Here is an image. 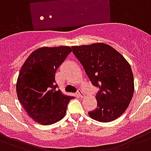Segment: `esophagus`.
Segmentation results:
<instances>
[{
	"label": "esophagus",
	"instance_id": "34e87169",
	"mask_svg": "<svg viewBox=\"0 0 151 151\" xmlns=\"http://www.w3.org/2000/svg\"><path fill=\"white\" fill-rule=\"evenodd\" d=\"M77 96H78V97H80V98H83V97L85 96V95H84V93H83L81 91H78V93H77Z\"/></svg>",
	"mask_w": 151,
	"mask_h": 151
}]
</instances>
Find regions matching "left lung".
I'll return each instance as SVG.
<instances>
[{
	"label": "left lung",
	"mask_w": 151,
	"mask_h": 151,
	"mask_svg": "<svg viewBox=\"0 0 151 151\" xmlns=\"http://www.w3.org/2000/svg\"><path fill=\"white\" fill-rule=\"evenodd\" d=\"M73 52L93 85L99 88L97 107L88 112L100 122L117 119L125 111L134 93L131 66L121 53L103 43L73 46Z\"/></svg>",
	"instance_id": "obj_1"
}]
</instances>
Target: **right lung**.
<instances>
[{"label": "right lung", "mask_w": 151, "mask_h": 151, "mask_svg": "<svg viewBox=\"0 0 151 151\" xmlns=\"http://www.w3.org/2000/svg\"><path fill=\"white\" fill-rule=\"evenodd\" d=\"M72 52L69 46L43 47L29 55L16 83L18 99L29 117L49 125L63 119L73 98L64 95L55 84V73Z\"/></svg>", "instance_id": "add662e5"}]
</instances>
